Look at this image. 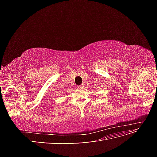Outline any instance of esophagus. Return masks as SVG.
I'll return each instance as SVG.
<instances>
[{
    "mask_svg": "<svg viewBox=\"0 0 157 157\" xmlns=\"http://www.w3.org/2000/svg\"><path fill=\"white\" fill-rule=\"evenodd\" d=\"M83 88H84V84H81V85H80V86H78V89H82Z\"/></svg>",
    "mask_w": 157,
    "mask_h": 157,
    "instance_id": "34e87169",
    "label": "esophagus"
}]
</instances>
